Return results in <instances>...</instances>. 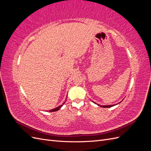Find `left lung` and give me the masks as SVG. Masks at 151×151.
<instances>
[{
	"label": "left lung",
	"mask_w": 151,
	"mask_h": 151,
	"mask_svg": "<svg viewBox=\"0 0 151 151\" xmlns=\"http://www.w3.org/2000/svg\"><path fill=\"white\" fill-rule=\"evenodd\" d=\"M98 106H100L101 107H103V108H110L111 106H115V104H112V105H103V106H101V105H99V104H98Z\"/></svg>",
	"instance_id": "1"
}]
</instances>
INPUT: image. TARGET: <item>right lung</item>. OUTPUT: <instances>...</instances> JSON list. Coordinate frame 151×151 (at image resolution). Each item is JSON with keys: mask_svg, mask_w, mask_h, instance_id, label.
I'll return each mask as SVG.
<instances>
[{"mask_svg": "<svg viewBox=\"0 0 151 151\" xmlns=\"http://www.w3.org/2000/svg\"><path fill=\"white\" fill-rule=\"evenodd\" d=\"M64 103H65V102H64V103H62V104L60 105V106H58V107H57V108H54V109H50V110H49V111H50V112H51V111H52V112H53V111H56L58 110V109H60V108L63 106V104H64Z\"/></svg>", "mask_w": 151, "mask_h": 151, "instance_id": "obj_1", "label": "right lung"}]
</instances>
